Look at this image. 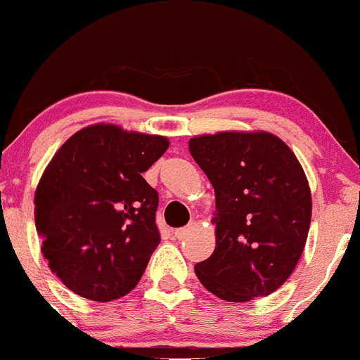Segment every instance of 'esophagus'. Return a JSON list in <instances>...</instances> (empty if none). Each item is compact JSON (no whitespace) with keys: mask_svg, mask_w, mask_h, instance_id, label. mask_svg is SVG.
Listing matches in <instances>:
<instances>
[{"mask_svg":"<svg viewBox=\"0 0 360 360\" xmlns=\"http://www.w3.org/2000/svg\"><path fill=\"white\" fill-rule=\"evenodd\" d=\"M191 231V226H184V228H177L176 231H174V237L177 238V240H183V238H186V235Z\"/></svg>","mask_w":360,"mask_h":360,"instance_id":"esophagus-1","label":"esophagus"}]
</instances>
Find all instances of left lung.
Masks as SVG:
<instances>
[{"label":"left lung","mask_w":360,"mask_h":360,"mask_svg":"<svg viewBox=\"0 0 360 360\" xmlns=\"http://www.w3.org/2000/svg\"><path fill=\"white\" fill-rule=\"evenodd\" d=\"M190 153L216 195V249L195 264L198 281L231 303L277 291L310 230V186L296 155L270 132L198 136Z\"/></svg>","instance_id":"obj_1"}]
</instances>
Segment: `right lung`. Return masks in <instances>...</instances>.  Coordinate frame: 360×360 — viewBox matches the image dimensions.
Returning <instances> with one entry per match:
<instances>
[{"label": "right lung", "instance_id": "add662e5", "mask_svg": "<svg viewBox=\"0 0 360 360\" xmlns=\"http://www.w3.org/2000/svg\"><path fill=\"white\" fill-rule=\"evenodd\" d=\"M169 148L163 136L90 125L53 155L34 193L43 256L63 284L92 301L137 285L160 244L158 193L143 177Z\"/></svg>", "mask_w": 360, "mask_h": 360}]
</instances>
